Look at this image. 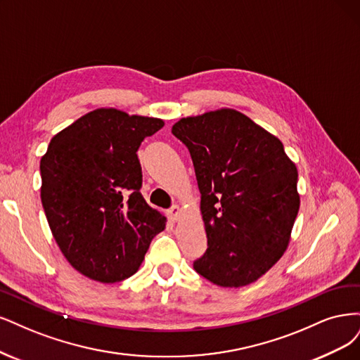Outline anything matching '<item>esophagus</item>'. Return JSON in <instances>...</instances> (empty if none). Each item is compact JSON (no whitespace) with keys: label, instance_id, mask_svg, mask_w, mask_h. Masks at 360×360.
Listing matches in <instances>:
<instances>
[{"label":"esophagus","instance_id":"1","mask_svg":"<svg viewBox=\"0 0 360 360\" xmlns=\"http://www.w3.org/2000/svg\"><path fill=\"white\" fill-rule=\"evenodd\" d=\"M179 214H181V207H179L178 205L172 206L170 210H169V212H167V215H169V218L172 219V221H176L178 217H179Z\"/></svg>","mask_w":360,"mask_h":360}]
</instances>
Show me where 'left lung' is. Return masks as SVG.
<instances>
[{"label":"left lung","mask_w":360,"mask_h":360,"mask_svg":"<svg viewBox=\"0 0 360 360\" xmlns=\"http://www.w3.org/2000/svg\"><path fill=\"white\" fill-rule=\"evenodd\" d=\"M200 191L207 248L193 266L221 287L251 284L284 254L299 212L297 169L280 139L233 109L179 120Z\"/></svg>","instance_id":"1"}]
</instances>
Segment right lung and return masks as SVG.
Segmentation results:
<instances>
[{"mask_svg":"<svg viewBox=\"0 0 360 360\" xmlns=\"http://www.w3.org/2000/svg\"><path fill=\"white\" fill-rule=\"evenodd\" d=\"M165 122L97 109L55 134L40 161L41 205L76 271L100 283L131 276L166 217L141 194L137 149Z\"/></svg>","mask_w":360,"mask_h":360,"instance_id":"1","label":"right lung"}]
</instances>
